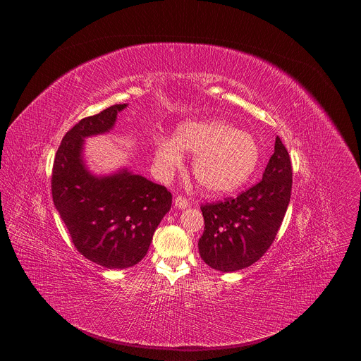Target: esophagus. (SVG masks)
Returning <instances> with one entry per match:
<instances>
[{
    "mask_svg": "<svg viewBox=\"0 0 361 361\" xmlns=\"http://www.w3.org/2000/svg\"><path fill=\"white\" fill-rule=\"evenodd\" d=\"M174 204H176V207H177V209H180V210H185V209L188 207V200H187V198H184V197H181V195H178V197H176Z\"/></svg>",
    "mask_w": 361,
    "mask_h": 361,
    "instance_id": "1",
    "label": "esophagus"
}]
</instances>
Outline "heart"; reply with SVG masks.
I'll return each instance as SVG.
<instances>
[{
  "instance_id": "heart-1",
  "label": "heart",
  "mask_w": 361,
  "mask_h": 361,
  "mask_svg": "<svg viewBox=\"0 0 361 361\" xmlns=\"http://www.w3.org/2000/svg\"><path fill=\"white\" fill-rule=\"evenodd\" d=\"M195 154L192 174L209 194H226L243 185L260 160V147L247 131L223 120L187 121L178 126L174 140L161 138L154 149V163L170 176L183 163V152Z\"/></svg>"
}]
</instances>
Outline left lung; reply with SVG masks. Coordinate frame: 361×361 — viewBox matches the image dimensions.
<instances>
[{
	"label": "left lung",
	"mask_w": 361,
	"mask_h": 361,
	"mask_svg": "<svg viewBox=\"0 0 361 361\" xmlns=\"http://www.w3.org/2000/svg\"><path fill=\"white\" fill-rule=\"evenodd\" d=\"M293 184L288 151L277 137L263 180L235 198L202 204L204 233L198 251L214 270L233 273L260 260L287 212Z\"/></svg>",
	"instance_id": "1"
}]
</instances>
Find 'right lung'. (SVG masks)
I'll return each instance as SVG.
<instances>
[{
  "instance_id": "right-lung-1",
  "label": "right lung",
  "mask_w": 361,
  "mask_h": 361,
  "mask_svg": "<svg viewBox=\"0 0 361 361\" xmlns=\"http://www.w3.org/2000/svg\"><path fill=\"white\" fill-rule=\"evenodd\" d=\"M116 104L77 123L57 149L51 177L53 201L75 248L106 269H128L148 251L152 234L171 209V192L127 169L94 176L84 159V138L113 130Z\"/></svg>"
}]
</instances>
